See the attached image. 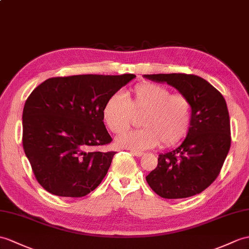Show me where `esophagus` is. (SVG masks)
Masks as SVG:
<instances>
[{
  "instance_id": "esophagus-1",
  "label": "esophagus",
  "mask_w": 249,
  "mask_h": 249,
  "mask_svg": "<svg viewBox=\"0 0 249 249\" xmlns=\"http://www.w3.org/2000/svg\"><path fill=\"white\" fill-rule=\"evenodd\" d=\"M130 153H131L132 155H135L136 157H141V156L144 155L143 152H138V151H130Z\"/></svg>"
}]
</instances>
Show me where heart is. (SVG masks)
I'll return each mask as SVG.
<instances>
[{"instance_id": "obj_1", "label": "heart", "mask_w": 249, "mask_h": 249, "mask_svg": "<svg viewBox=\"0 0 249 249\" xmlns=\"http://www.w3.org/2000/svg\"><path fill=\"white\" fill-rule=\"evenodd\" d=\"M140 117L142 128L120 135L115 139L121 147L144 151L179 142L187 135L191 123V104L187 96L172 94L166 87L153 83L137 85L127 98L121 93L109 97L103 117L109 129L120 134Z\"/></svg>"}]
</instances>
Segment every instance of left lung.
I'll list each match as a JSON object with an SVG mask.
<instances>
[{
  "label": "left lung",
  "instance_id": "left-lung-1",
  "mask_svg": "<svg viewBox=\"0 0 249 249\" xmlns=\"http://www.w3.org/2000/svg\"><path fill=\"white\" fill-rule=\"evenodd\" d=\"M143 77L174 87L191 104L186 139L175 149L159 155L157 167L146 176L148 186L169 199L199 194L215 180L229 152L226 101L210 83L196 75L149 74Z\"/></svg>",
  "mask_w": 249,
  "mask_h": 249
}]
</instances>
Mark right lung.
Returning <instances> with one entry per match:
<instances>
[{
  "instance_id": "1",
  "label": "right lung",
  "mask_w": 249,
  "mask_h": 249,
  "mask_svg": "<svg viewBox=\"0 0 249 249\" xmlns=\"http://www.w3.org/2000/svg\"><path fill=\"white\" fill-rule=\"evenodd\" d=\"M134 74L74 75L46 79L25 102L23 148L48 192L83 197L98 187L115 152L93 148L111 142L103 110Z\"/></svg>"
}]
</instances>
